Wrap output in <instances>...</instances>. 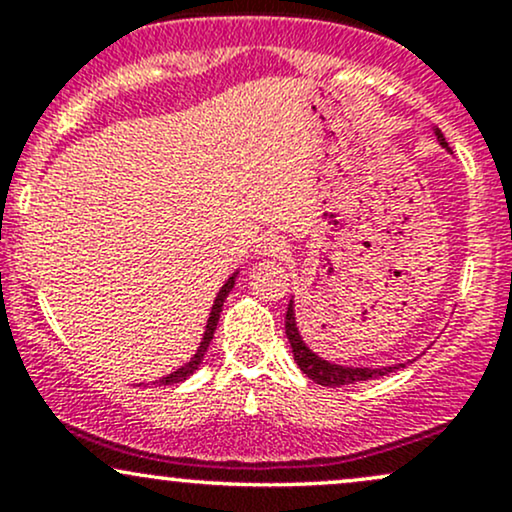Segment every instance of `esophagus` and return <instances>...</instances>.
I'll use <instances>...</instances> for the list:
<instances>
[{
  "mask_svg": "<svg viewBox=\"0 0 512 512\" xmlns=\"http://www.w3.org/2000/svg\"><path fill=\"white\" fill-rule=\"evenodd\" d=\"M255 252L262 257H286L289 255V243L284 238L274 236V233H264V236L257 240Z\"/></svg>",
  "mask_w": 512,
  "mask_h": 512,
  "instance_id": "esophagus-1",
  "label": "esophagus"
}]
</instances>
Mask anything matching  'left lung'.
Wrapping results in <instances>:
<instances>
[{
    "mask_svg": "<svg viewBox=\"0 0 512 512\" xmlns=\"http://www.w3.org/2000/svg\"><path fill=\"white\" fill-rule=\"evenodd\" d=\"M436 137L443 149L450 151L448 142L440 134V129L436 127ZM286 337H289L293 358H296L298 368L308 375L310 380H315L317 385L325 387H342V385H356V383H366V380L373 378H383L387 373H395V370L404 368V363H395V366H380V368H354V366H339V363L325 361L322 356H317L305 339L301 337V330L296 325V301H289V308H286Z\"/></svg>",
    "mask_w": 512,
    "mask_h": 512,
    "instance_id": "1",
    "label": "left lung"
}]
</instances>
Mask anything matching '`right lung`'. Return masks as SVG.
Wrapping results in <instances>:
<instances>
[{"label":"right lung","instance_id":"1","mask_svg":"<svg viewBox=\"0 0 512 512\" xmlns=\"http://www.w3.org/2000/svg\"><path fill=\"white\" fill-rule=\"evenodd\" d=\"M236 276H238V269H236V272H233L231 276H228V279H226V284L221 286L219 293H216V298H214V305H211V313H209V320H207V327H204L202 342H199L197 351H195V356H192L190 361L185 363V366H180L178 370H173V373L166 375V378H161V380H158V383H161V385H175V383H182V380H187V378H190V375L195 373V370H197L199 366H202V361H204V354H207V349H209L211 339H214L216 325H219V317H221V308H223V303H226L228 293H231V291H233V286H236Z\"/></svg>","mask_w":512,"mask_h":512}]
</instances>
